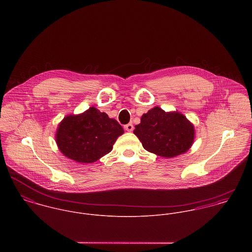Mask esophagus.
<instances>
[{"instance_id": "1", "label": "esophagus", "mask_w": 252, "mask_h": 252, "mask_svg": "<svg viewBox=\"0 0 252 252\" xmlns=\"http://www.w3.org/2000/svg\"><path fill=\"white\" fill-rule=\"evenodd\" d=\"M124 129H125L126 131H128V132H132V131L134 130V126H133L132 123H128V124H126V125L124 126Z\"/></svg>"}]
</instances>
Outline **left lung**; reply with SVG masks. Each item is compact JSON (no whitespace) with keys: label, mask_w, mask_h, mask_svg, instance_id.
<instances>
[{"label":"left lung","mask_w":252,"mask_h":252,"mask_svg":"<svg viewBox=\"0 0 252 252\" xmlns=\"http://www.w3.org/2000/svg\"><path fill=\"white\" fill-rule=\"evenodd\" d=\"M134 134L145 150L171 158L190 148L194 140V127L180 112H165L156 107L142 116Z\"/></svg>","instance_id":"obj_1"}]
</instances>
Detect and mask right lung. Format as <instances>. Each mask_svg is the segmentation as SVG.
Segmentation results:
<instances>
[{"mask_svg":"<svg viewBox=\"0 0 252 252\" xmlns=\"http://www.w3.org/2000/svg\"><path fill=\"white\" fill-rule=\"evenodd\" d=\"M122 126L107 113L90 108L79 115H69L59 124L56 142L61 152L80 163H93L111 151Z\"/></svg>","mask_w":252,"mask_h":252,"instance_id":"add662e5","label":"right lung"}]
</instances>
